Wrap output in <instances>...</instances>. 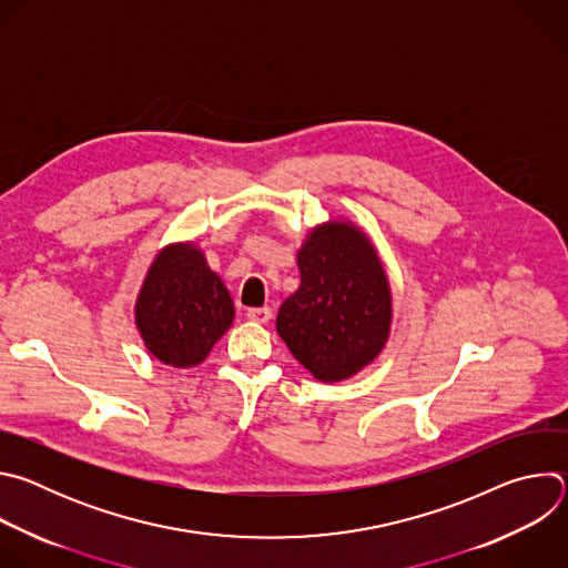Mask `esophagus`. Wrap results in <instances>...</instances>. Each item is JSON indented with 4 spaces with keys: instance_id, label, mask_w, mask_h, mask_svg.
Masks as SVG:
<instances>
[{
    "instance_id": "34e87169",
    "label": "esophagus",
    "mask_w": 568,
    "mask_h": 568,
    "mask_svg": "<svg viewBox=\"0 0 568 568\" xmlns=\"http://www.w3.org/2000/svg\"><path fill=\"white\" fill-rule=\"evenodd\" d=\"M272 307H250L247 310V318L252 321H258V323H267L272 318Z\"/></svg>"
}]
</instances>
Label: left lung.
<instances>
[{
	"mask_svg": "<svg viewBox=\"0 0 568 568\" xmlns=\"http://www.w3.org/2000/svg\"><path fill=\"white\" fill-rule=\"evenodd\" d=\"M301 285L278 310L276 331L321 382L368 366L390 331V287L366 233L353 222L318 224L296 256Z\"/></svg>",
	"mask_w": 568,
	"mask_h": 568,
	"instance_id": "1",
	"label": "left lung"
}]
</instances>
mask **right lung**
Wrapping results in <instances>:
<instances>
[{
	"instance_id": "right-lung-1",
	"label": "right lung",
	"mask_w": 568,
	"mask_h": 568,
	"mask_svg": "<svg viewBox=\"0 0 568 568\" xmlns=\"http://www.w3.org/2000/svg\"><path fill=\"white\" fill-rule=\"evenodd\" d=\"M233 316L229 290L193 242H178L156 254L134 305L145 348L175 368L204 362Z\"/></svg>"
}]
</instances>
